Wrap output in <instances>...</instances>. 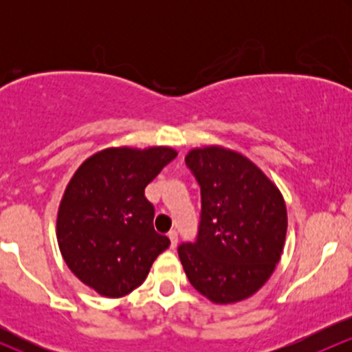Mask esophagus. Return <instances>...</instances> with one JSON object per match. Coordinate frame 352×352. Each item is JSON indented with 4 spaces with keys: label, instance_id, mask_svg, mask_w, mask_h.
Returning a JSON list of instances; mask_svg holds the SVG:
<instances>
[{
    "label": "esophagus",
    "instance_id": "esophagus-1",
    "mask_svg": "<svg viewBox=\"0 0 352 352\" xmlns=\"http://www.w3.org/2000/svg\"><path fill=\"white\" fill-rule=\"evenodd\" d=\"M168 238H170V246L172 248H175L177 241H179V235H177L175 230H170V232H168Z\"/></svg>",
    "mask_w": 352,
    "mask_h": 352
}]
</instances>
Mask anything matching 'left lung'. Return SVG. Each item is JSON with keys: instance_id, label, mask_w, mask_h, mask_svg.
<instances>
[{"instance_id": "left-lung-1", "label": "left lung", "mask_w": 352, "mask_h": 352, "mask_svg": "<svg viewBox=\"0 0 352 352\" xmlns=\"http://www.w3.org/2000/svg\"><path fill=\"white\" fill-rule=\"evenodd\" d=\"M201 193L195 243L179 246L190 285L217 305L243 301L268 281L285 246V199L243 153L220 145L185 157Z\"/></svg>"}]
</instances>
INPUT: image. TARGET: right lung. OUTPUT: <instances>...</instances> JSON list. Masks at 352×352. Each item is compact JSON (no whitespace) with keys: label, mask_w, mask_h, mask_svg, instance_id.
<instances>
[{"label":"right lung","mask_w":352,"mask_h":352,"mask_svg":"<svg viewBox=\"0 0 352 352\" xmlns=\"http://www.w3.org/2000/svg\"><path fill=\"white\" fill-rule=\"evenodd\" d=\"M170 147H111L80 164L60 199L56 236L64 261L100 296L134 292L170 245L153 230L145 187L172 162Z\"/></svg>","instance_id":"add662e5"}]
</instances>
